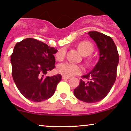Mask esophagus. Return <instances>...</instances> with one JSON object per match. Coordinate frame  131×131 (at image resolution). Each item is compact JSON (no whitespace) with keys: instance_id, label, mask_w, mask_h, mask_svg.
Returning <instances> with one entry per match:
<instances>
[{"instance_id":"obj_1","label":"esophagus","mask_w":131,"mask_h":131,"mask_svg":"<svg viewBox=\"0 0 131 131\" xmlns=\"http://www.w3.org/2000/svg\"><path fill=\"white\" fill-rule=\"evenodd\" d=\"M62 79H69L70 77H69L64 76V75H62Z\"/></svg>"}]
</instances>
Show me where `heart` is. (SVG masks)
<instances>
[{
  "instance_id": "obj_1",
  "label": "heart",
  "mask_w": 131,
  "mask_h": 131,
  "mask_svg": "<svg viewBox=\"0 0 131 131\" xmlns=\"http://www.w3.org/2000/svg\"><path fill=\"white\" fill-rule=\"evenodd\" d=\"M78 49L83 55L90 54L93 51V46L89 41H82L78 45ZM66 51L64 49H61L58 51L56 55L58 60H62L65 56ZM58 72L61 75L67 77H71L81 73L83 68L78 64H74L70 62H66L58 65Z\"/></svg>"
}]
</instances>
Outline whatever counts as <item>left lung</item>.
<instances>
[{
	"mask_svg": "<svg viewBox=\"0 0 131 131\" xmlns=\"http://www.w3.org/2000/svg\"><path fill=\"white\" fill-rule=\"evenodd\" d=\"M88 35L96 43L99 60L93 69L80 80L73 93L78 100L88 103L98 102L109 93L117 77L118 53L113 39L98 31H89Z\"/></svg>",
	"mask_w": 131,
	"mask_h": 131,
	"instance_id": "8db88e82",
	"label": "left lung"
}]
</instances>
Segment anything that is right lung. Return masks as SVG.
<instances>
[{"mask_svg": "<svg viewBox=\"0 0 131 131\" xmlns=\"http://www.w3.org/2000/svg\"><path fill=\"white\" fill-rule=\"evenodd\" d=\"M58 50L32 38L18 42L10 56L12 75L19 92L28 100L40 102L50 98L61 80L60 74L44 75L55 67Z\"/></svg>", "mask_w": 131, "mask_h": 131, "instance_id": "add662e5", "label": "right lung"}]
</instances>
